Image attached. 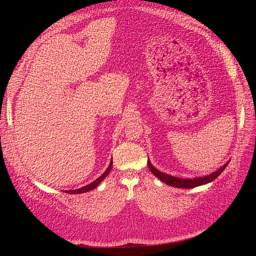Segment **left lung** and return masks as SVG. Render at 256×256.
<instances>
[{
  "instance_id": "8db88e82",
  "label": "left lung",
  "mask_w": 256,
  "mask_h": 256,
  "mask_svg": "<svg viewBox=\"0 0 256 256\" xmlns=\"http://www.w3.org/2000/svg\"><path fill=\"white\" fill-rule=\"evenodd\" d=\"M147 164H148V168L150 170V172L154 176H157V178H159L160 180H162L168 186H172V187H175V188H194V187H198V186H202V184H208V182L214 180L216 178L224 171V168L228 166V162H226V164L223 166H221L219 170H216V172L209 174L207 176L196 177V178H188V180H186V178L174 177L172 175H168L166 173H162V172L158 171L157 168H154L152 166L150 160L147 161Z\"/></svg>"
}]
</instances>
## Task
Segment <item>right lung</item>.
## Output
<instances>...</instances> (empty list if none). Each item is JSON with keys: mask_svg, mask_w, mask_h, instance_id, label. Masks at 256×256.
Here are the masks:
<instances>
[{"mask_svg": "<svg viewBox=\"0 0 256 256\" xmlns=\"http://www.w3.org/2000/svg\"><path fill=\"white\" fill-rule=\"evenodd\" d=\"M113 160V159H112ZM111 160V162H110V166H108V168L106 170V172L100 176V177H98L96 180H94L92 182H90V184H88V186H84V187H82V188H80V189H76V190H67V191H65L66 193H70V194H74V193H76V194H79V193H84V192H88V191H90V190H92V189H95L97 186L102 182L104 178L106 177V175L110 173V171H111V168H112V166H113V161Z\"/></svg>", "mask_w": 256, "mask_h": 256, "instance_id": "obj_1", "label": "right lung"}]
</instances>
